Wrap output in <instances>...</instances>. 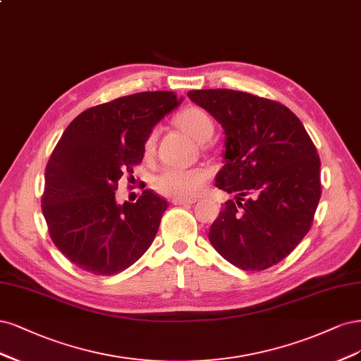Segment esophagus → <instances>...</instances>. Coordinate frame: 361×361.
Wrapping results in <instances>:
<instances>
[{
    "instance_id": "34e87169",
    "label": "esophagus",
    "mask_w": 361,
    "mask_h": 361,
    "mask_svg": "<svg viewBox=\"0 0 361 361\" xmlns=\"http://www.w3.org/2000/svg\"><path fill=\"white\" fill-rule=\"evenodd\" d=\"M172 205H188V204H195L196 200H185V197H173V200L171 201Z\"/></svg>"
}]
</instances>
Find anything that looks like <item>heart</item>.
Wrapping results in <instances>:
<instances>
[{
	"instance_id": "b5f03b06",
	"label": "heart",
	"mask_w": 361,
	"mask_h": 361,
	"mask_svg": "<svg viewBox=\"0 0 361 361\" xmlns=\"http://www.w3.org/2000/svg\"><path fill=\"white\" fill-rule=\"evenodd\" d=\"M177 124L195 141L207 142L214 133V123L204 109L190 106L177 115ZM156 147V129L151 130L144 142L145 156H151ZM208 180V172L202 168H166L154 178V189L169 197H192L200 193Z\"/></svg>"
}]
</instances>
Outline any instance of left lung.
Masks as SVG:
<instances>
[{"label": "left lung", "instance_id": "8db88e82", "mask_svg": "<svg viewBox=\"0 0 361 361\" xmlns=\"http://www.w3.org/2000/svg\"><path fill=\"white\" fill-rule=\"evenodd\" d=\"M192 102L225 130L216 185L235 195L208 238L232 265L261 271L285 259L309 232L321 197V161L285 104L235 90H192Z\"/></svg>", "mask_w": 361, "mask_h": 361}]
</instances>
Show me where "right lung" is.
Returning a JSON list of instances; mask_svg holds the SVG:
<instances>
[{
  "label": "right lung",
  "mask_w": 361,
  "mask_h": 361,
  "mask_svg": "<svg viewBox=\"0 0 361 361\" xmlns=\"http://www.w3.org/2000/svg\"><path fill=\"white\" fill-rule=\"evenodd\" d=\"M172 91H144L80 112L67 126L44 171L42 212L64 257L96 276L129 269L153 243L168 202L144 190L115 202L123 176L144 159L154 124L178 106Z\"/></svg>",
  "instance_id": "1"
}]
</instances>
